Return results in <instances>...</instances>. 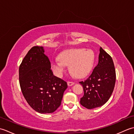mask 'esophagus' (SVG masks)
<instances>
[{"label": "esophagus", "instance_id": "obj_1", "mask_svg": "<svg viewBox=\"0 0 134 134\" xmlns=\"http://www.w3.org/2000/svg\"><path fill=\"white\" fill-rule=\"evenodd\" d=\"M74 83H75L74 82H70V81H69V82H67L68 86H72V85H73Z\"/></svg>", "mask_w": 134, "mask_h": 134}]
</instances>
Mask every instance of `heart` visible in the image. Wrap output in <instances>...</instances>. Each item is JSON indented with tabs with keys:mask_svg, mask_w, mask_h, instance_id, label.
Masks as SVG:
<instances>
[{
	"mask_svg": "<svg viewBox=\"0 0 134 134\" xmlns=\"http://www.w3.org/2000/svg\"><path fill=\"white\" fill-rule=\"evenodd\" d=\"M94 53L90 49H71L60 54L59 59L52 61L51 68L58 77H62L66 65L79 78L85 77L92 70L94 63Z\"/></svg>",
	"mask_w": 134,
	"mask_h": 134,
	"instance_id": "obj_1",
	"label": "heart"
}]
</instances>
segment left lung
I'll return each mask as SVG.
<instances>
[{
  "instance_id": "1",
  "label": "left lung",
  "mask_w": 134,
  "mask_h": 134,
  "mask_svg": "<svg viewBox=\"0 0 134 134\" xmlns=\"http://www.w3.org/2000/svg\"><path fill=\"white\" fill-rule=\"evenodd\" d=\"M115 82L116 71L113 60L100 47L98 64L89 78L79 82L84 91L81 104L89 109L103 105L112 95Z\"/></svg>"
}]
</instances>
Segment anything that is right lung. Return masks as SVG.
Here are the masks:
<instances>
[{
	"label": "right lung",
	"instance_id": "obj_1",
	"mask_svg": "<svg viewBox=\"0 0 134 134\" xmlns=\"http://www.w3.org/2000/svg\"><path fill=\"white\" fill-rule=\"evenodd\" d=\"M51 62L42 47L35 46L28 51L19 68L22 93L36 112L50 113L60 106L67 82L54 76Z\"/></svg>",
	"mask_w": 134,
	"mask_h": 134
}]
</instances>
